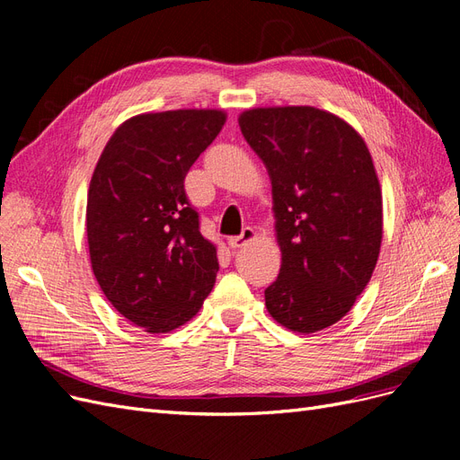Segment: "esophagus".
Masks as SVG:
<instances>
[{"label": "esophagus", "instance_id": "34e87169", "mask_svg": "<svg viewBox=\"0 0 460 460\" xmlns=\"http://www.w3.org/2000/svg\"><path fill=\"white\" fill-rule=\"evenodd\" d=\"M255 240V230L253 228H243V232L240 235H232V238H228V247L230 249H240L243 247L245 243L253 242Z\"/></svg>", "mask_w": 460, "mask_h": 460}]
</instances>
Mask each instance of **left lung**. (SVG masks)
I'll return each mask as SVG.
<instances>
[{
    "label": "left lung",
    "mask_w": 460,
    "mask_h": 460,
    "mask_svg": "<svg viewBox=\"0 0 460 460\" xmlns=\"http://www.w3.org/2000/svg\"><path fill=\"white\" fill-rule=\"evenodd\" d=\"M242 134L272 182L282 267L264 289L270 316L311 333L336 324L370 282L382 243V191L355 128L314 107H259Z\"/></svg>",
    "instance_id": "1"
}]
</instances>
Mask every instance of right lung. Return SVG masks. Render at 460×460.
<instances>
[{
	"label": "right lung",
	"mask_w": 460,
	"mask_h": 460,
	"mask_svg": "<svg viewBox=\"0 0 460 460\" xmlns=\"http://www.w3.org/2000/svg\"><path fill=\"white\" fill-rule=\"evenodd\" d=\"M225 122L217 109L137 115L95 164L86 205L92 270L111 305L151 333L188 323L215 286L217 245L199 232L184 180Z\"/></svg>",
	"instance_id": "obj_1"
}]
</instances>
